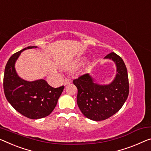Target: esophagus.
I'll return each instance as SVG.
<instances>
[{
  "mask_svg": "<svg viewBox=\"0 0 151 151\" xmlns=\"http://www.w3.org/2000/svg\"><path fill=\"white\" fill-rule=\"evenodd\" d=\"M71 82V79L65 78V81H64V85L66 86V85H68V84H69V83H70Z\"/></svg>",
  "mask_w": 151,
  "mask_h": 151,
  "instance_id": "esophagus-1",
  "label": "esophagus"
}]
</instances>
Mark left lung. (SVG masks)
I'll use <instances>...</instances> for the list:
<instances>
[{
  "label": "left lung",
  "instance_id": "1",
  "mask_svg": "<svg viewBox=\"0 0 151 151\" xmlns=\"http://www.w3.org/2000/svg\"><path fill=\"white\" fill-rule=\"evenodd\" d=\"M105 59L115 63L117 73L109 84L94 82L89 73L73 80L78 88L77 103L83 115L94 121H102L115 114L122 107L129 94L128 76L126 65L119 55L111 52Z\"/></svg>",
  "mask_w": 151,
  "mask_h": 151
}]
</instances>
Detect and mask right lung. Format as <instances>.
Segmentation results:
<instances>
[{
    "instance_id": "right-lung-1",
    "label": "right lung",
    "mask_w": 151,
    "mask_h": 151,
    "mask_svg": "<svg viewBox=\"0 0 151 151\" xmlns=\"http://www.w3.org/2000/svg\"><path fill=\"white\" fill-rule=\"evenodd\" d=\"M33 48L37 46H27L9 58L4 69L3 88L6 100L16 111L29 119H37L52 113L64 86L55 88L42 79L28 82L17 75L16 61L22 51Z\"/></svg>"
}]
</instances>
